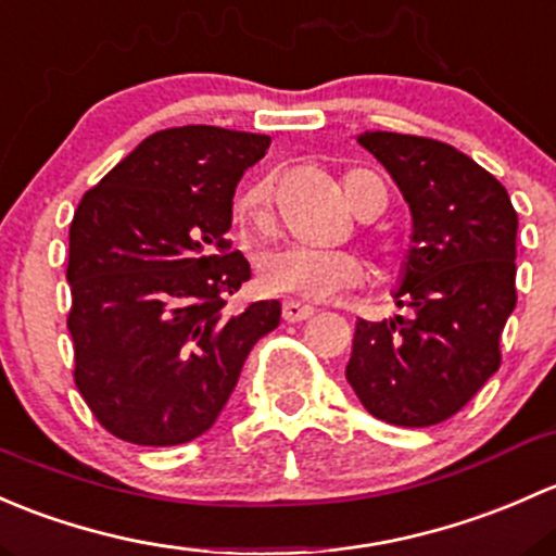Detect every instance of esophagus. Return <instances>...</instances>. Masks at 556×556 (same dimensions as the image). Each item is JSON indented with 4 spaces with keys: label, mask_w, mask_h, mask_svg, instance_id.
<instances>
[{
    "label": "esophagus",
    "mask_w": 556,
    "mask_h": 556,
    "mask_svg": "<svg viewBox=\"0 0 556 556\" xmlns=\"http://www.w3.org/2000/svg\"><path fill=\"white\" fill-rule=\"evenodd\" d=\"M316 313V307L305 305V302H296V300H286L283 302V318L289 324H296V320H307Z\"/></svg>",
    "instance_id": "34e87169"
}]
</instances>
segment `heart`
<instances>
[{"mask_svg":"<svg viewBox=\"0 0 556 556\" xmlns=\"http://www.w3.org/2000/svg\"><path fill=\"white\" fill-rule=\"evenodd\" d=\"M342 192L358 216L377 205L386 208L388 190L369 170H348L342 176ZM270 181H256L238 198L236 214L243 225L265 230L270 225ZM364 278V265L351 251L311 249V245H283L267 251L260 260V283L273 294L320 302L351 289Z\"/></svg>","mask_w":556,"mask_h":556,"instance_id":"heart-1","label":"heart"}]
</instances>
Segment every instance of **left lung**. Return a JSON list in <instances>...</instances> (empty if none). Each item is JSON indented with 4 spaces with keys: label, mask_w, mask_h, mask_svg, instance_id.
Instances as JSON below:
<instances>
[{
    "label": "left lung",
    "mask_w": 556,
    "mask_h": 556,
    "mask_svg": "<svg viewBox=\"0 0 556 556\" xmlns=\"http://www.w3.org/2000/svg\"><path fill=\"white\" fill-rule=\"evenodd\" d=\"M358 144L409 203L412 245L393 296L412 316L358 318L345 377L377 420L437 426L501 366V331L517 305V211L455 147L388 130H366Z\"/></svg>",
    "instance_id": "8db88e82"
}]
</instances>
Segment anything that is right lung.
<instances>
[{
	"label": "right lung",
	"mask_w": 556,
	"mask_h": 556,
	"mask_svg": "<svg viewBox=\"0 0 556 556\" xmlns=\"http://www.w3.org/2000/svg\"><path fill=\"white\" fill-rule=\"evenodd\" d=\"M270 136L185 125L147 136L83 194L68 227L74 382L112 437L174 447L216 422L280 302L232 296V194Z\"/></svg>",
	"instance_id": "add662e5"
}]
</instances>
